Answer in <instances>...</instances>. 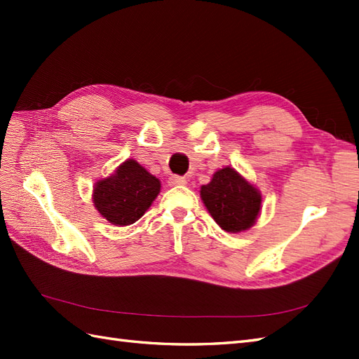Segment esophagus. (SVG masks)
I'll list each match as a JSON object with an SVG mask.
<instances>
[{"instance_id":"obj_1","label":"esophagus","mask_w":359,"mask_h":359,"mask_svg":"<svg viewBox=\"0 0 359 359\" xmlns=\"http://www.w3.org/2000/svg\"><path fill=\"white\" fill-rule=\"evenodd\" d=\"M170 185H187V179L180 177V175H171L170 177Z\"/></svg>"}]
</instances>
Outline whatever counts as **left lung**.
Wrapping results in <instances>:
<instances>
[{
    "instance_id": "obj_1",
    "label": "left lung",
    "mask_w": 359,
    "mask_h": 359,
    "mask_svg": "<svg viewBox=\"0 0 359 359\" xmlns=\"http://www.w3.org/2000/svg\"><path fill=\"white\" fill-rule=\"evenodd\" d=\"M201 197L211 217L228 233H241L253 226L261 211L262 196L234 168L225 166L212 174Z\"/></svg>"
}]
</instances>
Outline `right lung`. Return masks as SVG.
<instances>
[{
    "instance_id": "right-lung-1",
    "label": "right lung",
    "mask_w": 359,
    "mask_h": 359,
    "mask_svg": "<svg viewBox=\"0 0 359 359\" xmlns=\"http://www.w3.org/2000/svg\"><path fill=\"white\" fill-rule=\"evenodd\" d=\"M160 193V180L128 158L116 172L95 182L93 199L97 211L112 225L137 222Z\"/></svg>"
}]
</instances>
